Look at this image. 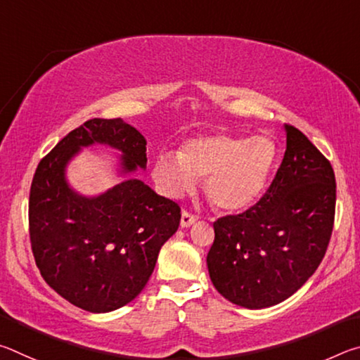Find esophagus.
<instances>
[{"label":"esophagus","instance_id":"34e87169","mask_svg":"<svg viewBox=\"0 0 360 360\" xmlns=\"http://www.w3.org/2000/svg\"><path fill=\"white\" fill-rule=\"evenodd\" d=\"M197 219H198L197 216H193L187 210H184L181 214V227H191L192 224L197 222Z\"/></svg>","mask_w":360,"mask_h":360}]
</instances>
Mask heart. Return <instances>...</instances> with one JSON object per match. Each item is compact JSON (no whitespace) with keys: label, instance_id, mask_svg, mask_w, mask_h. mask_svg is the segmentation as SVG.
Returning a JSON list of instances; mask_svg holds the SVG:
<instances>
[{"label":"heart","instance_id":"b5f03b06","mask_svg":"<svg viewBox=\"0 0 360 360\" xmlns=\"http://www.w3.org/2000/svg\"><path fill=\"white\" fill-rule=\"evenodd\" d=\"M278 160L271 138L212 133L192 138L181 152L165 150L154 163V179L168 197H181L206 178V195L224 211L257 202Z\"/></svg>","mask_w":360,"mask_h":360}]
</instances>
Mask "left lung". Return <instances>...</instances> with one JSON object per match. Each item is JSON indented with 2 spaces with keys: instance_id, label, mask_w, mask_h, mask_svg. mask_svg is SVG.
<instances>
[{
  "instance_id": "left-lung-1",
  "label": "left lung",
  "mask_w": 360,
  "mask_h": 360,
  "mask_svg": "<svg viewBox=\"0 0 360 360\" xmlns=\"http://www.w3.org/2000/svg\"><path fill=\"white\" fill-rule=\"evenodd\" d=\"M285 152L264 197L245 212L219 217L208 252L219 294L243 308L281 303L302 288L330 241L337 186L330 162L289 124Z\"/></svg>"
}]
</instances>
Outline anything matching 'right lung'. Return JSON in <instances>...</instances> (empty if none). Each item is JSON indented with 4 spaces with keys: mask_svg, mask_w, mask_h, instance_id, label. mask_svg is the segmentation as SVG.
<instances>
[{
    "mask_svg": "<svg viewBox=\"0 0 360 360\" xmlns=\"http://www.w3.org/2000/svg\"><path fill=\"white\" fill-rule=\"evenodd\" d=\"M122 152L124 173L146 168V139L122 119H90L39 162L28 203L30 241L41 276L65 300L90 313L130 303L154 271L160 248L179 227L181 208L139 179L98 197L68 186L65 168L81 148Z\"/></svg>",
    "mask_w": 360,
    "mask_h": 360,
    "instance_id": "right-lung-1",
    "label": "right lung"
}]
</instances>
